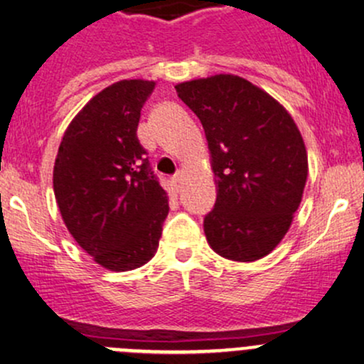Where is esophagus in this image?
I'll use <instances>...</instances> for the list:
<instances>
[{"label":"esophagus","mask_w":364,"mask_h":364,"mask_svg":"<svg viewBox=\"0 0 364 364\" xmlns=\"http://www.w3.org/2000/svg\"><path fill=\"white\" fill-rule=\"evenodd\" d=\"M171 183H173V186H175V189H181L182 183H183V170H178L177 173H175L173 177H171Z\"/></svg>","instance_id":"obj_1"}]
</instances>
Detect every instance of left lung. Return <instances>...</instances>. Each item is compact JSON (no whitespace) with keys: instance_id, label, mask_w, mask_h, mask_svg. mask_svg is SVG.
Wrapping results in <instances>:
<instances>
[{"instance_id":"obj_1","label":"left lung","mask_w":364,"mask_h":364,"mask_svg":"<svg viewBox=\"0 0 364 364\" xmlns=\"http://www.w3.org/2000/svg\"><path fill=\"white\" fill-rule=\"evenodd\" d=\"M208 140L217 201L205 217L208 245L220 257L253 262L290 229L307 181V151L295 121L245 77L215 74L178 83Z\"/></svg>"}]
</instances>
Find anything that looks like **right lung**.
<instances>
[{"mask_svg":"<svg viewBox=\"0 0 364 364\" xmlns=\"http://www.w3.org/2000/svg\"><path fill=\"white\" fill-rule=\"evenodd\" d=\"M154 85L123 80L97 93L65 130L53 166L65 228L111 271H132L154 257L170 210L136 136Z\"/></svg>","mask_w":364,"mask_h":364,"instance_id":"obj_1","label":"right lung"}]
</instances>
